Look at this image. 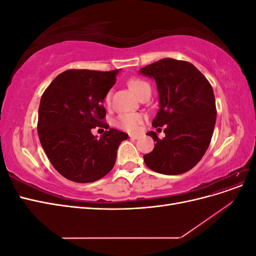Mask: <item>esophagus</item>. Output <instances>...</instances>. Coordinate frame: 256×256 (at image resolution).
Segmentation results:
<instances>
[{
  "label": "esophagus",
  "mask_w": 256,
  "mask_h": 256,
  "mask_svg": "<svg viewBox=\"0 0 256 256\" xmlns=\"http://www.w3.org/2000/svg\"><path fill=\"white\" fill-rule=\"evenodd\" d=\"M129 138H131V140H138V138H140V136H136V134H130Z\"/></svg>",
  "instance_id": "1"
}]
</instances>
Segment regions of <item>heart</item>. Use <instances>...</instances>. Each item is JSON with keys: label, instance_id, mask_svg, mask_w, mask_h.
<instances>
[{"label": "heart", "instance_id": "heart-1", "mask_svg": "<svg viewBox=\"0 0 256 256\" xmlns=\"http://www.w3.org/2000/svg\"><path fill=\"white\" fill-rule=\"evenodd\" d=\"M128 86L136 96H138L146 88H150V84L142 79L132 78L128 81ZM111 97H112L111 92H108L104 96L106 106H110ZM144 118L145 116L142 113H138V112L122 113L118 116V118H116L114 125L120 129L127 131V132H136L138 128H140L141 124L143 122Z\"/></svg>", "mask_w": 256, "mask_h": 256}]
</instances>
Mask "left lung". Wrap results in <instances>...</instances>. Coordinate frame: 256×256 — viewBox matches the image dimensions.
<instances>
[{
  "mask_svg": "<svg viewBox=\"0 0 256 256\" xmlns=\"http://www.w3.org/2000/svg\"><path fill=\"white\" fill-rule=\"evenodd\" d=\"M140 72L157 83L160 109L152 126H166L162 140L154 131L147 134L156 145L144 156L145 164L166 175L188 172L202 159L212 141L216 115L212 85L186 60L162 58Z\"/></svg>",
  "mask_w": 256,
  "mask_h": 256,
  "instance_id": "left-lung-1",
  "label": "left lung"
}]
</instances>
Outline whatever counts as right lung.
<instances>
[{"instance_id":"1","label":"right lung","mask_w":256,"mask_h":256,"mask_svg":"<svg viewBox=\"0 0 256 256\" xmlns=\"http://www.w3.org/2000/svg\"><path fill=\"white\" fill-rule=\"evenodd\" d=\"M118 70L69 69L46 88L38 109L37 131L51 164L67 180L96 182L113 168L120 144L128 134L104 122V96ZM106 129L97 139L91 129Z\"/></svg>"}]
</instances>
